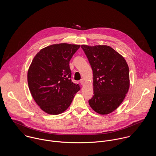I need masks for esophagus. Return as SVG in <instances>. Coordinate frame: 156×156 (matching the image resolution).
I'll list each match as a JSON object with an SVG mask.
<instances>
[{
  "mask_svg": "<svg viewBox=\"0 0 156 156\" xmlns=\"http://www.w3.org/2000/svg\"><path fill=\"white\" fill-rule=\"evenodd\" d=\"M80 82L81 85H83L84 84V83H85V80H84L83 79H81V80H80Z\"/></svg>",
  "mask_w": 156,
  "mask_h": 156,
  "instance_id": "34e87169",
  "label": "esophagus"
}]
</instances>
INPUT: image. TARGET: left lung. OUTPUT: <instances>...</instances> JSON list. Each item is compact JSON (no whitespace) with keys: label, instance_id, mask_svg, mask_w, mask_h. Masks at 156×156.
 Segmentation results:
<instances>
[{"label":"left lung","instance_id":"left-lung-1","mask_svg":"<svg viewBox=\"0 0 156 156\" xmlns=\"http://www.w3.org/2000/svg\"><path fill=\"white\" fill-rule=\"evenodd\" d=\"M93 72L94 95L89 100L98 113H110L121 104L129 86V69L125 59L108 45H81Z\"/></svg>","mask_w":156,"mask_h":156}]
</instances>
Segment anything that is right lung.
<instances>
[{"instance_id":"add662e5","label":"right lung","mask_w":156,"mask_h":156,"mask_svg":"<svg viewBox=\"0 0 156 156\" xmlns=\"http://www.w3.org/2000/svg\"><path fill=\"white\" fill-rule=\"evenodd\" d=\"M80 45L62 43L46 47L34 57L27 73L32 97L45 112L58 115L67 110L80 89L71 80L69 61Z\"/></svg>"}]
</instances>
